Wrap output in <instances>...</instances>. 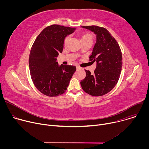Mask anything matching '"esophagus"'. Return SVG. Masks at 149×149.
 <instances>
[{
  "instance_id": "obj_1",
  "label": "esophagus",
  "mask_w": 149,
  "mask_h": 149,
  "mask_svg": "<svg viewBox=\"0 0 149 149\" xmlns=\"http://www.w3.org/2000/svg\"><path fill=\"white\" fill-rule=\"evenodd\" d=\"M76 67H77V70H79V69L81 68V67H80L79 65H77Z\"/></svg>"
}]
</instances>
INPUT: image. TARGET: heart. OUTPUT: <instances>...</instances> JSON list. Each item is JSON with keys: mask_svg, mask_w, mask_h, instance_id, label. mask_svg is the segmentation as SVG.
<instances>
[{"mask_svg": "<svg viewBox=\"0 0 149 149\" xmlns=\"http://www.w3.org/2000/svg\"><path fill=\"white\" fill-rule=\"evenodd\" d=\"M79 37H80V39H81V41L82 43H83V42H93V39H94V35L90 32H86L81 33L79 35ZM69 39H70L69 36H67L64 39V40H63V44H64V45H66L68 44Z\"/></svg>", "mask_w": 149, "mask_h": 149, "instance_id": "obj_1", "label": "heart"}]
</instances>
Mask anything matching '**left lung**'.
I'll list each match as a JSON object with an SVG mask.
<instances>
[{
	"label": "left lung",
	"mask_w": 149,
	"mask_h": 149,
	"mask_svg": "<svg viewBox=\"0 0 149 149\" xmlns=\"http://www.w3.org/2000/svg\"><path fill=\"white\" fill-rule=\"evenodd\" d=\"M93 32L97 41L90 61L97 62L94 73L85 70L86 76L80 83L87 94L99 97L111 91L117 84L122 68V54L115 38L105 28L98 26H82Z\"/></svg>",
	"instance_id": "obj_1"
}]
</instances>
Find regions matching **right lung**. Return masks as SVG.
<instances>
[{
  "mask_svg": "<svg viewBox=\"0 0 149 149\" xmlns=\"http://www.w3.org/2000/svg\"><path fill=\"white\" fill-rule=\"evenodd\" d=\"M75 28L52 25L36 37L29 54L31 79L36 88L48 97L64 93L76 71L75 66L58 65L56 57L62 52L63 40Z\"/></svg>",
  "mask_w": 149,
  "mask_h": 149,
  "instance_id": "add662e5",
  "label": "right lung"
}]
</instances>
